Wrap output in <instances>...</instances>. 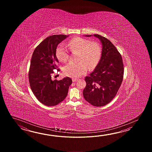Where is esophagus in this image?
Instances as JSON below:
<instances>
[{"label":"esophagus","mask_w":152,"mask_h":152,"mask_svg":"<svg viewBox=\"0 0 152 152\" xmlns=\"http://www.w3.org/2000/svg\"><path fill=\"white\" fill-rule=\"evenodd\" d=\"M77 80V79H75V78H73V79H72L73 82H76Z\"/></svg>","instance_id":"esophagus-1"}]
</instances>
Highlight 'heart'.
I'll return each mask as SVG.
<instances>
[{
	"instance_id": "obj_1",
	"label": "heart",
	"mask_w": 152,
	"mask_h": 152,
	"mask_svg": "<svg viewBox=\"0 0 152 152\" xmlns=\"http://www.w3.org/2000/svg\"><path fill=\"white\" fill-rule=\"evenodd\" d=\"M67 47L72 52H79L78 63L70 62L64 68V72L68 77L78 78L85 75L88 70L94 68L100 60L102 48L97 42H91L88 39L75 37L71 39ZM56 55L58 60L65 62L69 58V53L67 47L63 44L58 45L56 50Z\"/></svg>"
}]
</instances>
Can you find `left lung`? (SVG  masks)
Wrapping results in <instances>:
<instances>
[{"label":"left lung","instance_id":"left-lung-1","mask_svg":"<svg viewBox=\"0 0 152 152\" xmlns=\"http://www.w3.org/2000/svg\"><path fill=\"white\" fill-rule=\"evenodd\" d=\"M93 36L102 43V55L94 72L85 77L83 95L91 105L102 107L115 97L123 80L124 67L122 56L111 41L98 34Z\"/></svg>","mask_w":152,"mask_h":152}]
</instances>
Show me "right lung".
I'll return each mask as SVG.
<instances>
[{
    "label": "right lung",
    "mask_w": 152,
    "mask_h": 152,
    "mask_svg": "<svg viewBox=\"0 0 152 152\" xmlns=\"http://www.w3.org/2000/svg\"><path fill=\"white\" fill-rule=\"evenodd\" d=\"M67 37L64 35L49 36L39 44L32 54L29 83L37 99L47 106H55L64 100L72 83L67 77L60 80L52 79L53 70L56 69L58 63L56 56L57 46Z\"/></svg>",
    "instance_id": "obj_1"
}]
</instances>
